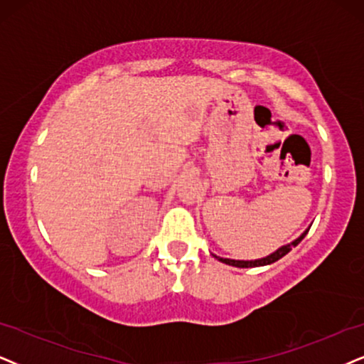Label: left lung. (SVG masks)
<instances>
[{"mask_svg": "<svg viewBox=\"0 0 364 364\" xmlns=\"http://www.w3.org/2000/svg\"><path fill=\"white\" fill-rule=\"evenodd\" d=\"M307 232H309V228H307L306 232L302 233L301 237L296 238V240L291 242V243H287V245L280 247L279 250H275L274 254H270L269 257H265V259H259V260H232V259H220V257H216V255H215V257H216V259H218L220 262H223V264H227V265H233V267H242V269H248V267L269 265V264H274V262H277L279 259H282V257H284V255H287L289 252H291L294 247H297L299 243L302 242V238H304V237L307 235Z\"/></svg>", "mask_w": 364, "mask_h": 364, "instance_id": "8db88e82", "label": "left lung"}]
</instances>
